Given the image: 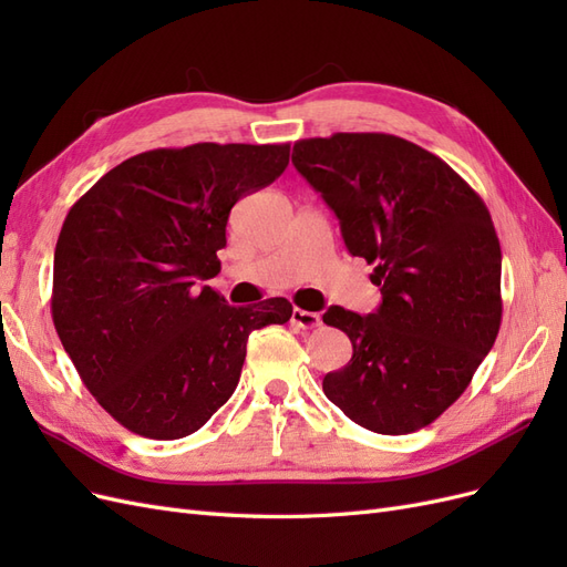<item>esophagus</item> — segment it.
Listing matches in <instances>:
<instances>
[{
  "mask_svg": "<svg viewBox=\"0 0 567 567\" xmlns=\"http://www.w3.org/2000/svg\"><path fill=\"white\" fill-rule=\"evenodd\" d=\"M290 321H293L298 329H319L321 326V317L317 312H307V310H300V307H296L293 315H290Z\"/></svg>",
  "mask_w": 567,
  "mask_h": 567,
  "instance_id": "esophagus-1",
  "label": "esophagus"
}]
</instances>
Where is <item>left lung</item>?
Instances as JSON below:
<instances>
[{"label":"left lung","mask_w":567,"mask_h":567,"mask_svg":"<svg viewBox=\"0 0 567 567\" xmlns=\"http://www.w3.org/2000/svg\"><path fill=\"white\" fill-rule=\"evenodd\" d=\"M293 165L373 267L383 302L362 317L333 305L323 323L352 342L323 392L367 431L431 425L468 388L502 326V248L487 205L435 153L402 136L338 132L300 140Z\"/></svg>","instance_id":"left-lung-1"}]
</instances>
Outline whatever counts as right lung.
Wrapping results in <instances>:
<instances>
[{
  "mask_svg": "<svg viewBox=\"0 0 567 567\" xmlns=\"http://www.w3.org/2000/svg\"><path fill=\"white\" fill-rule=\"evenodd\" d=\"M290 144L153 148L115 165L68 213L51 317L82 383L127 431L196 433L241 379L250 331L293 305L231 307L217 277L238 198L277 179Z\"/></svg>",
  "mask_w": 567,
  "mask_h": 567,
  "instance_id": "1",
  "label": "right lung"
}]
</instances>
